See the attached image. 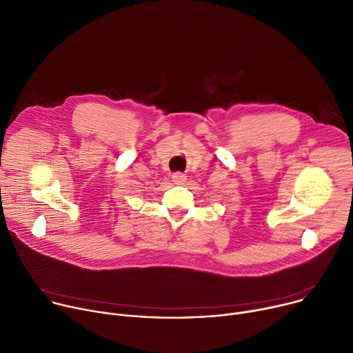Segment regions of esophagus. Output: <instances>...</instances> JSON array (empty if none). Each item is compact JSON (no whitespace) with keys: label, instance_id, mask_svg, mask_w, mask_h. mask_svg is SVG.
<instances>
[{"label":"esophagus","instance_id":"34e87169","mask_svg":"<svg viewBox=\"0 0 353 353\" xmlns=\"http://www.w3.org/2000/svg\"><path fill=\"white\" fill-rule=\"evenodd\" d=\"M172 179H173V181H174L176 184H183V183L187 180V176L183 174V173H180V172H177V173H173V174H172Z\"/></svg>","mask_w":353,"mask_h":353}]
</instances>
